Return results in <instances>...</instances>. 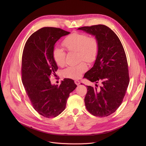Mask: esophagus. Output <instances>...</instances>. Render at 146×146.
<instances>
[{"mask_svg": "<svg viewBox=\"0 0 146 146\" xmlns=\"http://www.w3.org/2000/svg\"><path fill=\"white\" fill-rule=\"evenodd\" d=\"M74 82H75V84H76V85H77V86H78L80 84V81H78V80H75L74 81Z\"/></svg>", "mask_w": 146, "mask_h": 146, "instance_id": "esophagus-1", "label": "esophagus"}]
</instances>
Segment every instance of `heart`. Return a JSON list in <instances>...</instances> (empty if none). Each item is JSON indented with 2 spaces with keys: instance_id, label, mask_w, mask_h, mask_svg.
Wrapping results in <instances>:
<instances>
[{
  "instance_id": "heart-1",
  "label": "heart",
  "mask_w": 146,
  "mask_h": 146,
  "mask_svg": "<svg viewBox=\"0 0 146 146\" xmlns=\"http://www.w3.org/2000/svg\"><path fill=\"white\" fill-rule=\"evenodd\" d=\"M62 44L69 52H77L79 60H84L88 63H91L95 60L99 49L98 41L95 37H88L86 34L77 32L66 37ZM66 55L65 51L59 47H55L52 51L53 59L59 66L65 64ZM87 69L86 64L82 62L77 65L65 69L63 71V75L69 78H77Z\"/></svg>"
}]
</instances>
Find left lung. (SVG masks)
Returning <instances> with one entry per match:
<instances>
[{"label":"left lung","mask_w":146,"mask_h":146,"mask_svg":"<svg viewBox=\"0 0 146 146\" xmlns=\"http://www.w3.org/2000/svg\"><path fill=\"white\" fill-rule=\"evenodd\" d=\"M78 29L94 36L99 44L94 65L84 78L96 84L100 82L101 86L99 89L87 86L86 107L95 116L107 117L119 107L129 85L126 54L119 38L108 27L97 25Z\"/></svg>","instance_id":"8db88e82"}]
</instances>
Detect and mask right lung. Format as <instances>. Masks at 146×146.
<instances>
[{"mask_svg":"<svg viewBox=\"0 0 146 146\" xmlns=\"http://www.w3.org/2000/svg\"><path fill=\"white\" fill-rule=\"evenodd\" d=\"M69 32L44 27L33 33L25 43L22 56V80L35 110L44 117H55L63 111L69 94L77 87L74 81L65 78L59 86L50 78L58 66L52 57L56 41Z\"/></svg>","mask_w":146,"mask_h":146,"instance_id":"add662e5","label":"right lung"}]
</instances>
